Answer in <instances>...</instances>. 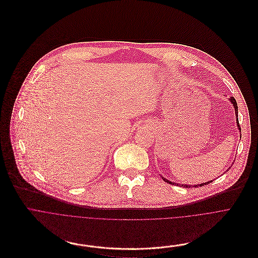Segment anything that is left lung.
Masks as SVG:
<instances>
[{"label":"left lung","instance_id":"left-lung-1","mask_svg":"<svg viewBox=\"0 0 258 258\" xmlns=\"http://www.w3.org/2000/svg\"><path fill=\"white\" fill-rule=\"evenodd\" d=\"M229 100H230V102H231V105L233 106V108L235 109V115H236V123H237V127H238V130H239V132H241V128H240V125H239V121H238V106H237V101H236V99L233 97V96H231L230 98H229ZM230 169V168H229ZM228 169V170H229ZM228 170L226 171V172H228ZM162 178H163V180L165 181V182H167V183H169V184H175V185H177V186H181V187H184V188H192V187H201V186H204V185H208V184H210V183H212L214 180H211V181H209V182H205V183H202V184H196V185H187V184H179V183H175V182H171V181H169L168 179H166V178H164L163 176H162Z\"/></svg>","mask_w":258,"mask_h":258}]
</instances>
